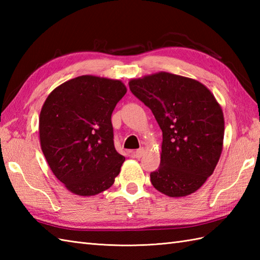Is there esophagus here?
Returning a JSON list of instances; mask_svg holds the SVG:
<instances>
[{
  "label": "esophagus",
  "instance_id": "1",
  "mask_svg": "<svg viewBox=\"0 0 260 260\" xmlns=\"http://www.w3.org/2000/svg\"><path fill=\"white\" fill-rule=\"evenodd\" d=\"M143 154H144V148H140V150H136L134 152H132V155H133V157H136V158H141Z\"/></svg>",
  "mask_w": 260,
  "mask_h": 260
}]
</instances>
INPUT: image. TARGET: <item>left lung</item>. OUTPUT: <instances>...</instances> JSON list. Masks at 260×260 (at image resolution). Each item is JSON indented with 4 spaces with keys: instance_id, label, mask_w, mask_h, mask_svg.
<instances>
[{
    "instance_id": "obj_1",
    "label": "left lung",
    "mask_w": 260,
    "mask_h": 260,
    "mask_svg": "<svg viewBox=\"0 0 260 260\" xmlns=\"http://www.w3.org/2000/svg\"><path fill=\"white\" fill-rule=\"evenodd\" d=\"M129 89L152 110L163 133L161 163L151 173L153 186L169 197L196 192L221 155L220 105L201 82L169 73L131 80Z\"/></svg>"
}]
</instances>
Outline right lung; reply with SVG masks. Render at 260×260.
<instances>
[{
	"label": "right lung",
	"instance_id": "1",
	"mask_svg": "<svg viewBox=\"0 0 260 260\" xmlns=\"http://www.w3.org/2000/svg\"><path fill=\"white\" fill-rule=\"evenodd\" d=\"M119 80L80 76L57 87L43 104L39 133L56 178L78 196L113 185L125 157L116 151L112 114L126 93Z\"/></svg>",
	"mask_w": 260,
	"mask_h": 260
}]
</instances>
